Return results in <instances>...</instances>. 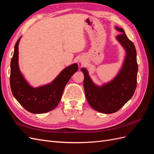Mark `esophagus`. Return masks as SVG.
I'll use <instances>...</instances> for the list:
<instances>
[{
    "label": "esophagus",
    "mask_w": 154,
    "mask_h": 154,
    "mask_svg": "<svg viewBox=\"0 0 154 154\" xmlns=\"http://www.w3.org/2000/svg\"><path fill=\"white\" fill-rule=\"evenodd\" d=\"M78 62H79V63H83V61H82V60H79V61H78Z\"/></svg>",
    "instance_id": "obj_1"
}]
</instances>
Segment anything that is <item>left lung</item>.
Returning <instances> with one entry per match:
<instances>
[{"mask_svg":"<svg viewBox=\"0 0 154 154\" xmlns=\"http://www.w3.org/2000/svg\"><path fill=\"white\" fill-rule=\"evenodd\" d=\"M115 28L122 33L116 38L126 53L117 75L109 82L97 85L92 80L86 68L80 69L84 74L83 87L87 101L92 108L104 114H112L119 110L131 99L137 85L138 65L136 48L123 28L118 26Z\"/></svg>","mask_w":154,"mask_h":154,"instance_id":"obj_1","label":"left lung"}]
</instances>
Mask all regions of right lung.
Segmentation results:
<instances>
[{
    "label": "right lung",
    "mask_w": 154,
    "mask_h": 154,
    "mask_svg": "<svg viewBox=\"0 0 154 154\" xmlns=\"http://www.w3.org/2000/svg\"><path fill=\"white\" fill-rule=\"evenodd\" d=\"M15 45L11 61L10 86L12 94L24 108L32 114H44L55 109L61 100L64 88L78 69L76 63L70 65L60 72L51 83L32 87L23 76L18 66V44Z\"/></svg>",
    "instance_id": "obj_1"
}]
</instances>
